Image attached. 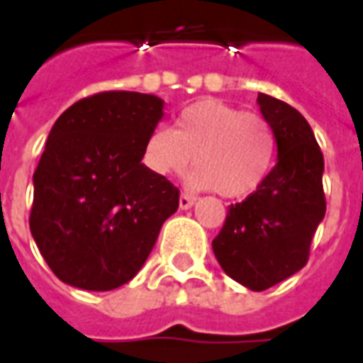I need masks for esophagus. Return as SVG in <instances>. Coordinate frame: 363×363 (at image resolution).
<instances>
[{
    "label": "esophagus",
    "instance_id": "esophagus-1",
    "mask_svg": "<svg viewBox=\"0 0 363 363\" xmlns=\"http://www.w3.org/2000/svg\"><path fill=\"white\" fill-rule=\"evenodd\" d=\"M194 202H196V198L194 196H190V194H181V198H179V208H181V210H189V208L194 206Z\"/></svg>",
    "mask_w": 363,
    "mask_h": 363
}]
</instances>
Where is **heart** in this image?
Instances as JSON below:
<instances>
[{
  "instance_id": "1",
  "label": "heart",
  "mask_w": 363,
  "mask_h": 363,
  "mask_svg": "<svg viewBox=\"0 0 363 363\" xmlns=\"http://www.w3.org/2000/svg\"><path fill=\"white\" fill-rule=\"evenodd\" d=\"M276 155V134L264 116L218 99L189 104L174 130L155 128L143 143V165L157 177L182 174L192 163V189H216L243 198L267 179Z\"/></svg>"
}]
</instances>
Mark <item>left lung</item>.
Wrapping results in <instances>:
<instances>
[{
  "instance_id": "obj_1",
  "label": "left lung",
  "mask_w": 363,
  "mask_h": 363,
  "mask_svg": "<svg viewBox=\"0 0 363 363\" xmlns=\"http://www.w3.org/2000/svg\"><path fill=\"white\" fill-rule=\"evenodd\" d=\"M257 103L276 134L278 161L259 189L229 206L212 249L229 278L262 291L307 264L327 202L325 161L309 122L280 99L259 93Z\"/></svg>"
}]
</instances>
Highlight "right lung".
<instances>
[{
    "instance_id": "right-lung-1",
    "label": "right lung",
    "mask_w": 363,
    "mask_h": 363,
    "mask_svg": "<svg viewBox=\"0 0 363 363\" xmlns=\"http://www.w3.org/2000/svg\"><path fill=\"white\" fill-rule=\"evenodd\" d=\"M163 101L104 91L62 112L35 174L30 233L46 264L74 288L108 291L140 272L179 189L143 165Z\"/></svg>"
}]
</instances>
